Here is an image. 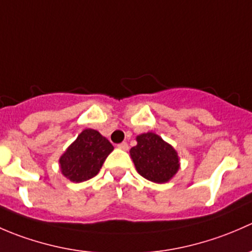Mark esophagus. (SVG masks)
Here are the masks:
<instances>
[{
  "label": "esophagus",
  "instance_id": "34e87169",
  "mask_svg": "<svg viewBox=\"0 0 252 252\" xmlns=\"http://www.w3.org/2000/svg\"><path fill=\"white\" fill-rule=\"evenodd\" d=\"M117 147H118V149H121V150H124V151L129 149V146H128V144H126V142H121V144L117 145Z\"/></svg>",
  "mask_w": 252,
  "mask_h": 252
}]
</instances>
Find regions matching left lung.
I'll return each mask as SVG.
<instances>
[{
  "mask_svg": "<svg viewBox=\"0 0 252 252\" xmlns=\"http://www.w3.org/2000/svg\"><path fill=\"white\" fill-rule=\"evenodd\" d=\"M136 146L130 149L138 173L154 183H167L179 169V157L172 145L155 133L136 138Z\"/></svg>",
  "mask_w": 252,
  "mask_h": 252,
  "instance_id": "8db88e82",
  "label": "left lung"
}]
</instances>
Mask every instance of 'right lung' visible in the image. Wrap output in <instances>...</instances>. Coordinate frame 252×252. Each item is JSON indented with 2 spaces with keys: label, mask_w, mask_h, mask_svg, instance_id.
<instances>
[{
  "label": "right lung",
  "mask_w": 252,
  "mask_h": 252,
  "mask_svg": "<svg viewBox=\"0 0 252 252\" xmlns=\"http://www.w3.org/2000/svg\"><path fill=\"white\" fill-rule=\"evenodd\" d=\"M113 146L97 130L85 129L60 158L62 174L74 183L91 179L100 172Z\"/></svg>",
  "instance_id": "obj_1"
}]
</instances>
